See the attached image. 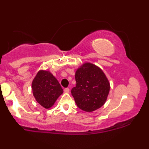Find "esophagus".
I'll return each instance as SVG.
<instances>
[{
  "label": "esophagus",
  "instance_id": "1",
  "mask_svg": "<svg viewBox=\"0 0 149 149\" xmlns=\"http://www.w3.org/2000/svg\"><path fill=\"white\" fill-rule=\"evenodd\" d=\"M69 91H70V90H69V88H65L64 89V92L65 93H69Z\"/></svg>",
  "mask_w": 149,
  "mask_h": 149
}]
</instances>
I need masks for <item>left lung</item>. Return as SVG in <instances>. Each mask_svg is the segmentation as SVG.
I'll return each instance as SVG.
<instances>
[{"label": "left lung", "mask_w": 149, "mask_h": 149, "mask_svg": "<svg viewBox=\"0 0 149 149\" xmlns=\"http://www.w3.org/2000/svg\"><path fill=\"white\" fill-rule=\"evenodd\" d=\"M75 78L76 86L71 93L79 108L91 112L102 107L110 89L109 81L102 70L86 63L77 70Z\"/></svg>", "instance_id": "left-lung-1"}]
</instances>
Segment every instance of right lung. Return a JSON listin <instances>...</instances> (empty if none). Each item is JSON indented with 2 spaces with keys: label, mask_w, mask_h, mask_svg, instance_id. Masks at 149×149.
Wrapping results in <instances>:
<instances>
[{
  "label": "right lung",
  "mask_w": 149,
  "mask_h": 149,
  "mask_svg": "<svg viewBox=\"0 0 149 149\" xmlns=\"http://www.w3.org/2000/svg\"><path fill=\"white\" fill-rule=\"evenodd\" d=\"M32 90L36 100L41 106L49 109L63 93L58 81L49 71L40 70L33 81Z\"/></svg>",
  "instance_id": "add662e5"
}]
</instances>
